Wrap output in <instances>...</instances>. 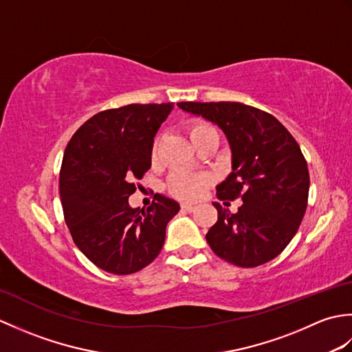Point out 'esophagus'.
<instances>
[{
  "label": "esophagus",
  "instance_id": "esophagus-1",
  "mask_svg": "<svg viewBox=\"0 0 352 352\" xmlns=\"http://www.w3.org/2000/svg\"><path fill=\"white\" fill-rule=\"evenodd\" d=\"M195 206H192V204H182V210L183 212H188V213H192L193 210H195Z\"/></svg>",
  "mask_w": 352,
  "mask_h": 352
}]
</instances>
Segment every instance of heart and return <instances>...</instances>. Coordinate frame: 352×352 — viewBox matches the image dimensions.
I'll return each instance as SVG.
<instances>
[{"label": "heart", "instance_id": "obj_1", "mask_svg": "<svg viewBox=\"0 0 352 352\" xmlns=\"http://www.w3.org/2000/svg\"><path fill=\"white\" fill-rule=\"evenodd\" d=\"M216 130L210 124L204 121H192L188 124V133L189 138L193 142V145L197 142L206 136L208 133H214ZM159 157V139L154 140L153 149H151V159L153 162L157 160ZM212 184V177L208 174H193V172L188 170H175L172 172L168 178V190L170 195H174L178 199L183 201H195L203 197V193L208 186Z\"/></svg>", "mask_w": 352, "mask_h": 352}]
</instances>
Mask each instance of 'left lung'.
Listing matches in <instances>:
<instances>
[{"label":"left lung","instance_id":"1","mask_svg":"<svg viewBox=\"0 0 352 352\" xmlns=\"http://www.w3.org/2000/svg\"><path fill=\"white\" fill-rule=\"evenodd\" d=\"M177 106L226 134L233 170L216 188V195L243 201L237 213L213 204L218 222L206 234L207 243L216 256L241 267L275 258L296 234L307 208L310 177L300 145L278 119L242 102Z\"/></svg>","mask_w":352,"mask_h":352}]
</instances>
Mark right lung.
<instances>
[{"label":"right lung","instance_id":"right-lung-1","mask_svg":"<svg viewBox=\"0 0 352 352\" xmlns=\"http://www.w3.org/2000/svg\"><path fill=\"white\" fill-rule=\"evenodd\" d=\"M174 104H129L92 116L74 134L60 169V199L74 243L95 266L134 274L159 256L180 204L157 195L146 210L129 197L151 168L159 126Z\"/></svg>","mask_w":352,"mask_h":352}]
</instances>
